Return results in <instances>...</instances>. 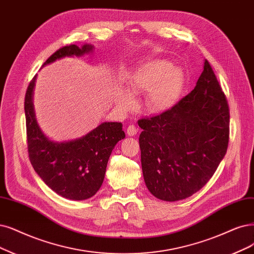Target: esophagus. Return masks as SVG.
I'll return each instance as SVG.
<instances>
[{
    "label": "esophagus",
    "mask_w": 254,
    "mask_h": 254,
    "mask_svg": "<svg viewBox=\"0 0 254 254\" xmlns=\"http://www.w3.org/2000/svg\"><path fill=\"white\" fill-rule=\"evenodd\" d=\"M137 132H138V128L134 125L128 126L127 128V134L128 136H135L137 134Z\"/></svg>",
    "instance_id": "obj_1"
}]
</instances>
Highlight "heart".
<instances>
[{"label":"heart","mask_w":254,"mask_h":254,"mask_svg":"<svg viewBox=\"0 0 254 254\" xmlns=\"http://www.w3.org/2000/svg\"><path fill=\"white\" fill-rule=\"evenodd\" d=\"M184 86V73L181 68L165 60H154L140 67L128 79L127 90L133 95H148L144 107L148 113L160 114L171 110L179 100ZM119 105L127 111L135 101L132 95L119 93Z\"/></svg>","instance_id":"1"}]
</instances>
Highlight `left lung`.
Instances as JSON below:
<instances>
[{"label": "left lung", "mask_w": 254, "mask_h": 254, "mask_svg": "<svg viewBox=\"0 0 254 254\" xmlns=\"http://www.w3.org/2000/svg\"><path fill=\"white\" fill-rule=\"evenodd\" d=\"M141 165L147 190L174 202L209 181L227 152V99L205 60L194 89L171 110L138 120Z\"/></svg>", "instance_id": "8db88e82"}]
</instances>
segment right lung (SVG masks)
Here are the masks:
<instances>
[{
    "mask_svg": "<svg viewBox=\"0 0 254 254\" xmlns=\"http://www.w3.org/2000/svg\"><path fill=\"white\" fill-rule=\"evenodd\" d=\"M94 46L69 45L47 60L43 67L65 56H81L92 52ZM36 75L25 96L28 154L36 174L58 194L70 200H87L95 194L105 179L113 148L126 134L120 122H102L80 138L55 142L47 137L37 124L33 107Z\"/></svg>",
    "mask_w": 254,
    "mask_h": 254,
    "instance_id": "add662e5",
    "label": "right lung"
}]
</instances>
